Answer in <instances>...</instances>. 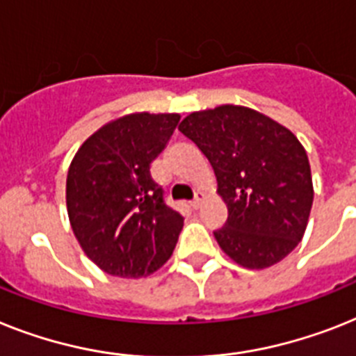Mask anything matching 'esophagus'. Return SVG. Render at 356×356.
Masks as SVG:
<instances>
[{"mask_svg": "<svg viewBox=\"0 0 356 356\" xmlns=\"http://www.w3.org/2000/svg\"><path fill=\"white\" fill-rule=\"evenodd\" d=\"M202 202H204V193H196L195 200L191 202V207H193V209H198L200 205H202Z\"/></svg>", "mask_w": 356, "mask_h": 356, "instance_id": "1", "label": "esophagus"}]
</instances>
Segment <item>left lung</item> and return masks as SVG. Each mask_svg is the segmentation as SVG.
Segmentation results:
<instances>
[{"mask_svg": "<svg viewBox=\"0 0 356 356\" xmlns=\"http://www.w3.org/2000/svg\"><path fill=\"white\" fill-rule=\"evenodd\" d=\"M178 129L211 161L227 205V222L214 231L222 251L248 269L286 258L304 236L315 195L298 138L240 105L191 113Z\"/></svg>", "mask_w": 356, "mask_h": 356, "instance_id": "obj_1", "label": "left lung"}]
</instances>
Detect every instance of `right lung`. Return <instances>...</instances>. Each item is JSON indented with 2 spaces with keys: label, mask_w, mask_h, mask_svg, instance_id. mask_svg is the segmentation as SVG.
<instances>
[{
  "label": "right lung",
  "mask_w": 356,
  "mask_h": 356,
  "mask_svg": "<svg viewBox=\"0 0 356 356\" xmlns=\"http://www.w3.org/2000/svg\"><path fill=\"white\" fill-rule=\"evenodd\" d=\"M178 122L180 114L122 116L87 138L70 163V225L85 254L113 277H147L175 251L184 216L165 204L151 163Z\"/></svg>",
  "instance_id": "add662e5"
}]
</instances>
